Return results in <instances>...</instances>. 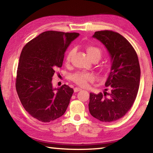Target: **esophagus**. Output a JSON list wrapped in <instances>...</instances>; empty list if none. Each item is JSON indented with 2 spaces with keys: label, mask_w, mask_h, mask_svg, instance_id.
<instances>
[{
  "label": "esophagus",
  "mask_w": 153,
  "mask_h": 153,
  "mask_svg": "<svg viewBox=\"0 0 153 153\" xmlns=\"http://www.w3.org/2000/svg\"><path fill=\"white\" fill-rule=\"evenodd\" d=\"M74 90L75 92H77L80 91V90H82V89L79 88H75L74 89Z\"/></svg>",
  "instance_id": "obj_1"
}]
</instances>
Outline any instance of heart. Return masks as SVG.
<instances>
[{"instance_id":"1","label":"heart","mask_w":153,"mask_h":153,"mask_svg":"<svg viewBox=\"0 0 153 153\" xmlns=\"http://www.w3.org/2000/svg\"><path fill=\"white\" fill-rule=\"evenodd\" d=\"M86 52L90 59L92 60H99L102 56V51L99 48L95 46H87ZM74 54V51H70L66 56V63L68 64L71 61V58ZM71 79L75 84L81 87H86L88 84L90 82H92L94 79V77L92 74L86 73V72H77L73 74L71 77Z\"/></svg>"}]
</instances>
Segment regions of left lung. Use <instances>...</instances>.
Here are the masks:
<instances>
[{
	"label": "left lung",
	"instance_id": "1",
	"mask_svg": "<svg viewBox=\"0 0 153 153\" xmlns=\"http://www.w3.org/2000/svg\"><path fill=\"white\" fill-rule=\"evenodd\" d=\"M93 37L107 48L112 64L104 94H90L89 111L97 120L112 122L123 117L132 107L139 89L140 67L136 51L119 33L98 31Z\"/></svg>",
	"mask_w": 153,
	"mask_h": 153
}]
</instances>
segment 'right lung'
I'll use <instances>...</instances> for the list:
<instances>
[{
	"instance_id": "1",
	"label": "right lung",
	"mask_w": 153,
	"mask_h": 153,
	"mask_svg": "<svg viewBox=\"0 0 153 153\" xmlns=\"http://www.w3.org/2000/svg\"><path fill=\"white\" fill-rule=\"evenodd\" d=\"M79 35L46 31L22 49L15 87L23 107L38 121L50 122L67 110L74 90L66 84L53 88L52 77L56 69L62 67L67 48Z\"/></svg>"
}]
</instances>
